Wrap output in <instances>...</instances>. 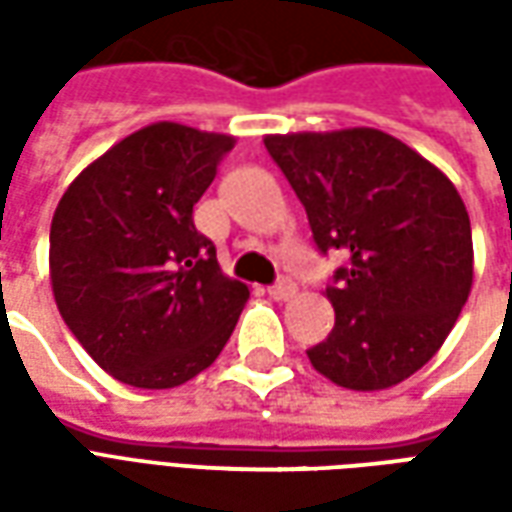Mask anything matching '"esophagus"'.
<instances>
[{"label":"esophagus","mask_w":512,"mask_h":512,"mask_svg":"<svg viewBox=\"0 0 512 512\" xmlns=\"http://www.w3.org/2000/svg\"><path fill=\"white\" fill-rule=\"evenodd\" d=\"M268 296L274 301H290L296 296V282H290V279H279L274 288L268 290Z\"/></svg>","instance_id":"34e87169"}]
</instances>
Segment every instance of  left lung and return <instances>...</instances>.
Returning a JSON list of instances; mask_svg holds the SVG:
<instances>
[{"mask_svg":"<svg viewBox=\"0 0 512 512\" xmlns=\"http://www.w3.org/2000/svg\"><path fill=\"white\" fill-rule=\"evenodd\" d=\"M321 252L348 268L326 288L332 334L307 351L332 384L378 392L436 356L472 293V224L452 180L378 128L268 134Z\"/></svg>","mask_w":512,"mask_h":512,"instance_id":"left-lung-1","label":"left lung"}]
</instances>
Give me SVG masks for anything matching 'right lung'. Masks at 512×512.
Segmentation results:
<instances>
[{"mask_svg": "<svg viewBox=\"0 0 512 512\" xmlns=\"http://www.w3.org/2000/svg\"><path fill=\"white\" fill-rule=\"evenodd\" d=\"M233 147L230 134L150 123L90 161L54 211L57 310L123 384H186L233 334L249 288L222 274L191 216Z\"/></svg>", "mask_w": 512, "mask_h": 512, "instance_id": "obj_1", "label": "right lung"}]
</instances>
